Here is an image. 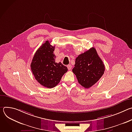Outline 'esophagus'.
<instances>
[{
  "instance_id": "34e87169",
  "label": "esophagus",
  "mask_w": 132,
  "mask_h": 132,
  "mask_svg": "<svg viewBox=\"0 0 132 132\" xmlns=\"http://www.w3.org/2000/svg\"><path fill=\"white\" fill-rule=\"evenodd\" d=\"M67 68H68V70H70L71 68V65H68L67 66Z\"/></svg>"
}]
</instances>
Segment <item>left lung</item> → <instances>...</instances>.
Here are the masks:
<instances>
[{
	"instance_id": "left-lung-1",
	"label": "left lung",
	"mask_w": 132,
	"mask_h": 132,
	"mask_svg": "<svg viewBox=\"0 0 132 132\" xmlns=\"http://www.w3.org/2000/svg\"><path fill=\"white\" fill-rule=\"evenodd\" d=\"M72 70L78 82L88 89L101 78L104 73L105 66L96 50L92 47L76 57Z\"/></svg>"
}]
</instances>
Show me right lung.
<instances>
[{
    "instance_id": "1",
    "label": "right lung",
    "mask_w": 132,
    "mask_h": 132,
    "mask_svg": "<svg viewBox=\"0 0 132 132\" xmlns=\"http://www.w3.org/2000/svg\"><path fill=\"white\" fill-rule=\"evenodd\" d=\"M54 49L48 41L45 42L35 52L30 66L37 81L48 88L57 86L68 70L61 62H55Z\"/></svg>"
}]
</instances>
